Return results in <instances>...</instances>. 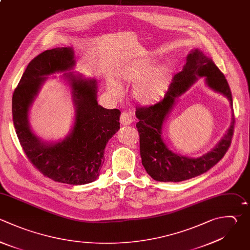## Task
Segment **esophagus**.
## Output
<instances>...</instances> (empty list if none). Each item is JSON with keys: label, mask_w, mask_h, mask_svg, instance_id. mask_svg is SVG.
Returning <instances> with one entry per match:
<instances>
[{"label": "esophagus", "mask_w": 250, "mask_h": 250, "mask_svg": "<svg viewBox=\"0 0 250 250\" xmlns=\"http://www.w3.org/2000/svg\"><path fill=\"white\" fill-rule=\"evenodd\" d=\"M132 122H133V119H132L131 114L127 111H123L120 116V123L124 126H126V125H130Z\"/></svg>", "instance_id": "obj_1"}]
</instances>
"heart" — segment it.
<instances>
[{
    "mask_svg": "<svg viewBox=\"0 0 250 250\" xmlns=\"http://www.w3.org/2000/svg\"><path fill=\"white\" fill-rule=\"evenodd\" d=\"M173 73V68L170 65L155 67L154 61L140 59L124 64L118 76L125 83L136 84L133 90L136 101L142 104H152L161 100L169 90ZM108 90L116 97L122 94L120 86L114 81H110Z\"/></svg>",
    "mask_w": 250,
    "mask_h": 250,
    "instance_id": "heart-1",
    "label": "heart"
}]
</instances>
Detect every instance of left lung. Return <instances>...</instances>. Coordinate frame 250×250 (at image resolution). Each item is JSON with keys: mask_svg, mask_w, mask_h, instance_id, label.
Listing matches in <instances>:
<instances>
[{"mask_svg": "<svg viewBox=\"0 0 250 250\" xmlns=\"http://www.w3.org/2000/svg\"><path fill=\"white\" fill-rule=\"evenodd\" d=\"M198 77H204L209 88L224 95L232 108L231 92L224 74L211 59L195 49L188 56L183 70L174 76L164 98L153 105L136 109V116L139 119L136 127L140 134L142 163L146 173L155 181L181 182L199 176L217 164L230 146L234 126L233 112L227 134L211 151L200 157L178 155L169 150L162 140V126L176 99L184 94Z\"/></svg>", "mask_w": 250, "mask_h": 250, "instance_id": "left-lung-1", "label": "left lung"}]
</instances>
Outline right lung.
<instances>
[{"label":"right lung","mask_w":250,"mask_h":250,"mask_svg":"<svg viewBox=\"0 0 250 250\" xmlns=\"http://www.w3.org/2000/svg\"><path fill=\"white\" fill-rule=\"evenodd\" d=\"M75 65L71 48L47 50L27 65L13 96V120L20 143L30 162L44 176L63 184L85 185L100 175L104 148L119 130L120 110L106 109L97 101L98 84L65 73L72 88L75 122L71 133L62 142L41 141L30 129L29 108L47 75L71 69Z\"/></svg>","instance_id":"add662e5"}]
</instances>
